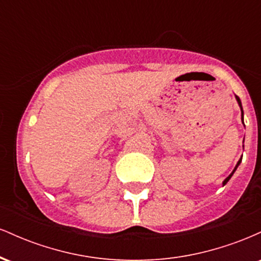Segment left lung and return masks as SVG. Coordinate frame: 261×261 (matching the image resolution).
<instances>
[{
	"label": "left lung",
	"instance_id": "left-lung-1",
	"mask_svg": "<svg viewBox=\"0 0 261 261\" xmlns=\"http://www.w3.org/2000/svg\"><path fill=\"white\" fill-rule=\"evenodd\" d=\"M236 98H237V101H238L239 107H241V110H242V121H243V109H242V103H241V99H239V98H238V97H237V95H236ZM243 124H244V122H243ZM241 162H242V158H241V160H239V161H238V163H237V166H236V168H234V170H233V172H232V173H230V174H229L228 176H227V178H226V179H224V181H223V185H224V184H226V182L229 180V179H230V176H232V175H233V173H234V172H236L237 167H238V166H239V163H241Z\"/></svg>",
	"mask_w": 261,
	"mask_h": 261
}]
</instances>
